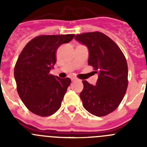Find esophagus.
I'll list each match as a JSON object with an SVG mask.
<instances>
[{
  "mask_svg": "<svg viewBox=\"0 0 147 147\" xmlns=\"http://www.w3.org/2000/svg\"><path fill=\"white\" fill-rule=\"evenodd\" d=\"M71 80H72V82H74V81H76V80H77V79H76V78H72V79H71Z\"/></svg>",
  "mask_w": 147,
  "mask_h": 147,
  "instance_id": "34e87169",
  "label": "esophagus"
}]
</instances>
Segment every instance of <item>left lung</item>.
I'll return each instance as SVG.
<instances>
[{
	"mask_svg": "<svg viewBox=\"0 0 147 147\" xmlns=\"http://www.w3.org/2000/svg\"><path fill=\"white\" fill-rule=\"evenodd\" d=\"M75 39L88 47V65L98 74L96 85L82 81V105L90 113L105 116L119 107L125 95L128 86L126 58L117 44L102 32L83 33Z\"/></svg>",
	"mask_w": 147,
	"mask_h": 147,
	"instance_id": "obj_1",
	"label": "left lung"
}]
</instances>
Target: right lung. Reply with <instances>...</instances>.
Returning a JSON list of instances; mask_svg holds the SVG:
<instances>
[{
	"label": "right lung",
	"instance_id": "add662e5",
	"mask_svg": "<svg viewBox=\"0 0 147 147\" xmlns=\"http://www.w3.org/2000/svg\"><path fill=\"white\" fill-rule=\"evenodd\" d=\"M74 34L40 35L26 45L14 70L17 90L28 110L40 116H49L62 105L69 78L51 74L55 65L56 52L62 44L73 40Z\"/></svg>",
	"mask_w": 147,
	"mask_h": 147
}]
</instances>
